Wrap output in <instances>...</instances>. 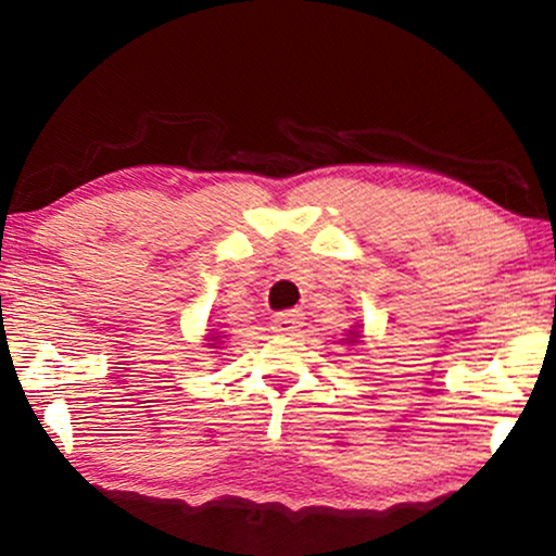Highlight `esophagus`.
Returning a JSON list of instances; mask_svg holds the SVG:
<instances>
[{
  "label": "esophagus",
  "instance_id": "esophagus-1",
  "mask_svg": "<svg viewBox=\"0 0 556 556\" xmlns=\"http://www.w3.org/2000/svg\"><path fill=\"white\" fill-rule=\"evenodd\" d=\"M302 320H305V317H302L300 309H287V313L274 315L271 330L282 332V336H294V332L302 328Z\"/></svg>",
  "mask_w": 556,
  "mask_h": 556
}]
</instances>
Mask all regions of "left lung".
Returning a JSON list of instances; mask_svg holds the SVG:
<instances>
[{"label":"left lung","mask_w":556,"mask_h":556,"mask_svg":"<svg viewBox=\"0 0 556 556\" xmlns=\"http://www.w3.org/2000/svg\"><path fill=\"white\" fill-rule=\"evenodd\" d=\"M355 338H358V332L351 330V338H345V340H348V343H355Z\"/></svg>","instance_id":"obj_1"}]
</instances>
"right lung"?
I'll return each mask as SVG.
<instances>
[{
  "label": "right lung",
  "instance_id": "right-lung-1",
  "mask_svg": "<svg viewBox=\"0 0 556 556\" xmlns=\"http://www.w3.org/2000/svg\"><path fill=\"white\" fill-rule=\"evenodd\" d=\"M216 338H218V336H213L211 343H205V345H208V348H218V345H216Z\"/></svg>",
  "mask_w": 556,
  "mask_h": 556
}]
</instances>
